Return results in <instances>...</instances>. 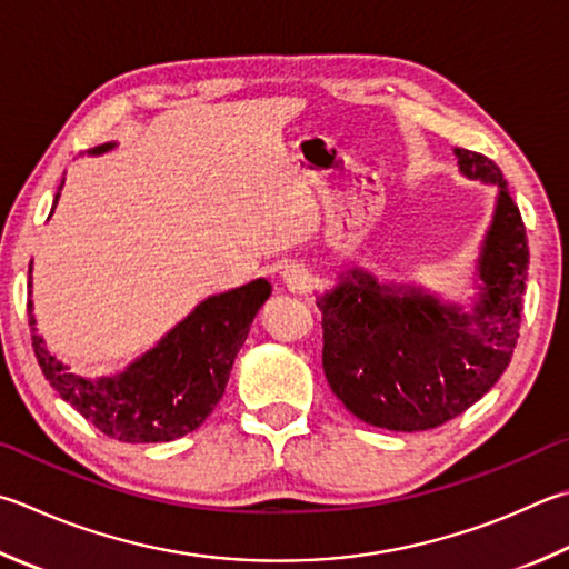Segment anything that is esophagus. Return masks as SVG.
Returning <instances> with one entry per match:
<instances>
[{"label":"esophagus","mask_w":569,"mask_h":569,"mask_svg":"<svg viewBox=\"0 0 569 569\" xmlns=\"http://www.w3.org/2000/svg\"><path fill=\"white\" fill-rule=\"evenodd\" d=\"M283 281L288 283V288H291V291L303 293V291H308V288H311L313 278H311V273H308V268L293 263V266H286Z\"/></svg>","instance_id":"esophagus-1"}]
</instances>
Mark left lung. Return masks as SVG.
Instances as JSON below:
<instances>
[{
    "instance_id": "obj_1",
    "label": "left lung",
    "mask_w": 569,
    "mask_h": 569,
    "mask_svg": "<svg viewBox=\"0 0 569 569\" xmlns=\"http://www.w3.org/2000/svg\"><path fill=\"white\" fill-rule=\"evenodd\" d=\"M456 153L465 173L500 186L475 311L378 286L363 271L318 301L328 386L376 428L416 432L458 418L498 383L518 346L530 266L522 216L498 163L470 149Z\"/></svg>"
}]
</instances>
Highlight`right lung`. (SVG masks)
<instances>
[{"label": "right lung", "mask_w": 569, "mask_h": 569, "mask_svg": "<svg viewBox=\"0 0 569 569\" xmlns=\"http://www.w3.org/2000/svg\"><path fill=\"white\" fill-rule=\"evenodd\" d=\"M107 149H111L109 143L97 147L94 153ZM57 201L59 196L54 206ZM268 296L271 283L266 278L211 296L137 363L101 380L69 373L41 346L32 301H27V313L41 373L69 406L119 442H169L196 430L211 416L253 316Z\"/></svg>", "instance_id": "right-lung-1"}]
</instances>
